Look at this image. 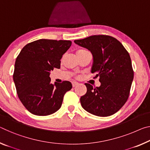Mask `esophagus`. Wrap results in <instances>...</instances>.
Here are the masks:
<instances>
[{
  "label": "esophagus",
  "mask_w": 150,
  "mask_h": 150,
  "mask_svg": "<svg viewBox=\"0 0 150 150\" xmlns=\"http://www.w3.org/2000/svg\"><path fill=\"white\" fill-rule=\"evenodd\" d=\"M78 84H79V83H78L77 82H75V81L72 82V85H73V87H75L77 86V85Z\"/></svg>",
  "instance_id": "1"
}]
</instances>
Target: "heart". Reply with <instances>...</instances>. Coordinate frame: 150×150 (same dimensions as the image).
Wrapping results in <instances>:
<instances>
[{"mask_svg": "<svg viewBox=\"0 0 150 150\" xmlns=\"http://www.w3.org/2000/svg\"><path fill=\"white\" fill-rule=\"evenodd\" d=\"M86 51H87V50H85V49H79L77 51L76 54H77V55H79V54H82L83 53H85V52H86Z\"/></svg>", "mask_w": 150, "mask_h": 150, "instance_id": "obj_1", "label": "heart"}]
</instances>
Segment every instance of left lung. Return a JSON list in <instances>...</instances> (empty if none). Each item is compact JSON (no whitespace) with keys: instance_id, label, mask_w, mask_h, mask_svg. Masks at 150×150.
<instances>
[{"instance_id":"8db88e82","label":"left lung","mask_w":150,"mask_h":150,"mask_svg":"<svg viewBox=\"0 0 150 150\" xmlns=\"http://www.w3.org/2000/svg\"><path fill=\"white\" fill-rule=\"evenodd\" d=\"M74 42L91 53V72L101 83L96 88L85 84L87 93L80 99L82 108L99 117L113 115L127 101L134 79L129 53L120 41L108 35H93Z\"/></svg>"}]
</instances>
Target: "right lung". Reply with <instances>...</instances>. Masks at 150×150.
Segmentation results:
<instances>
[{
  "mask_svg": "<svg viewBox=\"0 0 150 150\" xmlns=\"http://www.w3.org/2000/svg\"><path fill=\"white\" fill-rule=\"evenodd\" d=\"M71 44L63 40H37L26 45L16 57L13 80L18 98L29 112L45 116L60 109L72 84L67 81L51 83L50 71L60 69L61 59Z\"/></svg>",
  "mask_w": 150,
  "mask_h": 150,
  "instance_id": "1",
  "label": "right lung"
}]
</instances>
